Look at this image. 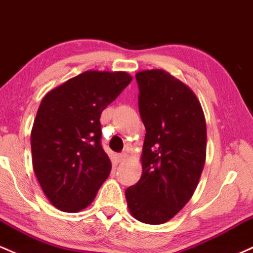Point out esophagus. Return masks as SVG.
<instances>
[{
	"label": "esophagus",
	"instance_id": "obj_1",
	"mask_svg": "<svg viewBox=\"0 0 253 253\" xmlns=\"http://www.w3.org/2000/svg\"><path fill=\"white\" fill-rule=\"evenodd\" d=\"M126 158H127V155L125 152L120 153V155H118V161L119 162H124Z\"/></svg>",
	"mask_w": 253,
	"mask_h": 253
}]
</instances>
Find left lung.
Instances as JSON below:
<instances>
[{
	"label": "left lung",
	"instance_id": "1",
	"mask_svg": "<svg viewBox=\"0 0 253 253\" xmlns=\"http://www.w3.org/2000/svg\"><path fill=\"white\" fill-rule=\"evenodd\" d=\"M138 106L146 129L138 183L125 191L139 221H169L187 205L205 167L207 128L196 95L169 72L135 74Z\"/></svg>",
	"mask_w": 253,
	"mask_h": 253
}]
</instances>
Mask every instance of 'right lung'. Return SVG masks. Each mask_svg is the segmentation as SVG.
I'll return each mask as SVG.
<instances>
[{
  "label": "right lung",
  "instance_id": "obj_1",
  "mask_svg": "<svg viewBox=\"0 0 253 253\" xmlns=\"http://www.w3.org/2000/svg\"><path fill=\"white\" fill-rule=\"evenodd\" d=\"M130 81L124 71H85L42 98L31 133L32 161L40 187L58 210L86 208L109 176L100 118Z\"/></svg>",
  "mask_w": 253,
  "mask_h": 253
}]
</instances>
